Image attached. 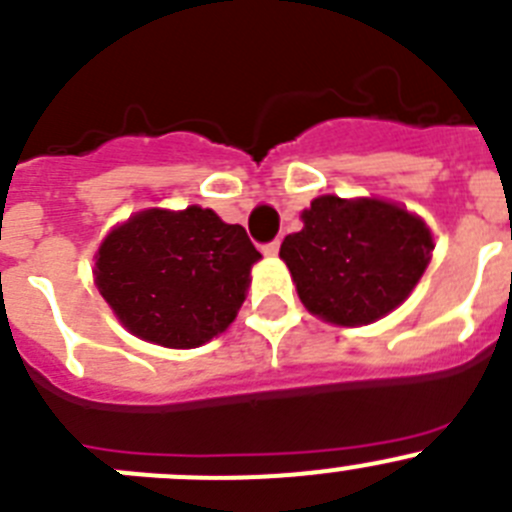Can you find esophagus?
Here are the masks:
<instances>
[{"instance_id":"obj_1","label":"esophagus","mask_w":512,"mask_h":512,"mask_svg":"<svg viewBox=\"0 0 512 512\" xmlns=\"http://www.w3.org/2000/svg\"><path fill=\"white\" fill-rule=\"evenodd\" d=\"M279 246H281L279 241H271V243H264V248H261V251H264L266 256H276V253H279Z\"/></svg>"}]
</instances>
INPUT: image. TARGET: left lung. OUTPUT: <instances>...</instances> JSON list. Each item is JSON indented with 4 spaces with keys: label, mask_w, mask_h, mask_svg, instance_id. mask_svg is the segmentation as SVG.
<instances>
[{
    "label": "left lung",
    "mask_w": 512,
    "mask_h": 512,
    "mask_svg": "<svg viewBox=\"0 0 512 512\" xmlns=\"http://www.w3.org/2000/svg\"><path fill=\"white\" fill-rule=\"evenodd\" d=\"M279 256L311 314L339 326L372 324L397 309L425 274L432 233L420 216L379 198L319 196Z\"/></svg>",
    "instance_id": "obj_1"
}]
</instances>
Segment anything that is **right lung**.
Returning <instances> with one entry per match:
<instances>
[{"label":"right lung","mask_w":512,"mask_h":512,"mask_svg":"<svg viewBox=\"0 0 512 512\" xmlns=\"http://www.w3.org/2000/svg\"><path fill=\"white\" fill-rule=\"evenodd\" d=\"M259 259L243 226L211 208H148L100 243L95 284L135 337L193 349L236 319Z\"/></svg>","instance_id":"obj_1"}]
</instances>
